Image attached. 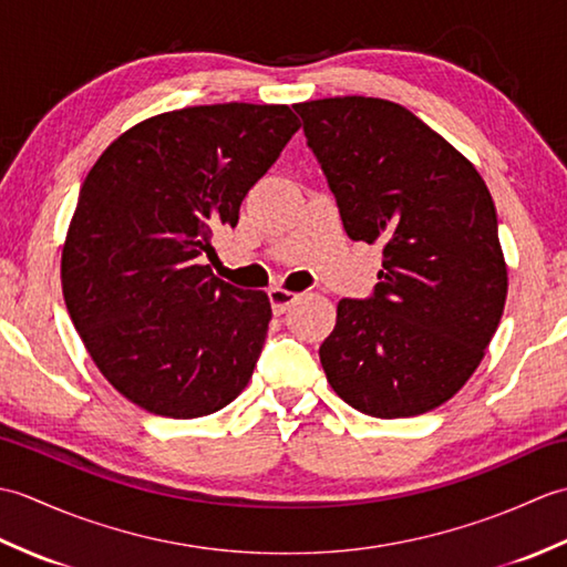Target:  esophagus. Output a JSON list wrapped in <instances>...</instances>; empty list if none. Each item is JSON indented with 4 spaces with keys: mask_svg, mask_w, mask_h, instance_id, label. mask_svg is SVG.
Masks as SVG:
<instances>
[{
    "mask_svg": "<svg viewBox=\"0 0 567 567\" xmlns=\"http://www.w3.org/2000/svg\"><path fill=\"white\" fill-rule=\"evenodd\" d=\"M268 297H270V305H272L275 315H285V311L290 309V305L297 299L295 292L282 290V287H272V290L268 292Z\"/></svg>",
    "mask_w": 567,
    "mask_h": 567,
    "instance_id": "obj_1",
    "label": "esophagus"
}]
</instances>
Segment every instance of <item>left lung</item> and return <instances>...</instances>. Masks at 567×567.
<instances>
[{"mask_svg": "<svg viewBox=\"0 0 567 567\" xmlns=\"http://www.w3.org/2000/svg\"><path fill=\"white\" fill-rule=\"evenodd\" d=\"M346 234L382 246L370 299H341L319 358L333 392L378 419L449 402L485 358L507 262L485 179L402 104H295Z\"/></svg>", "mask_w": 567, "mask_h": 567, "instance_id": "left-lung-1", "label": "left lung"}]
</instances>
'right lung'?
Returning <instances> with one entry per match:
<instances>
[{"instance_id": "right-lung-1", "label": "right lung", "mask_w": 567, "mask_h": 567, "mask_svg": "<svg viewBox=\"0 0 567 567\" xmlns=\"http://www.w3.org/2000/svg\"><path fill=\"white\" fill-rule=\"evenodd\" d=\"M297 128L287 104L185 106L124 131L84 177L60 280L90 358L128 402L195 419L246 390L270 299L202 258Z\"/></svg>"}]
</instances>
